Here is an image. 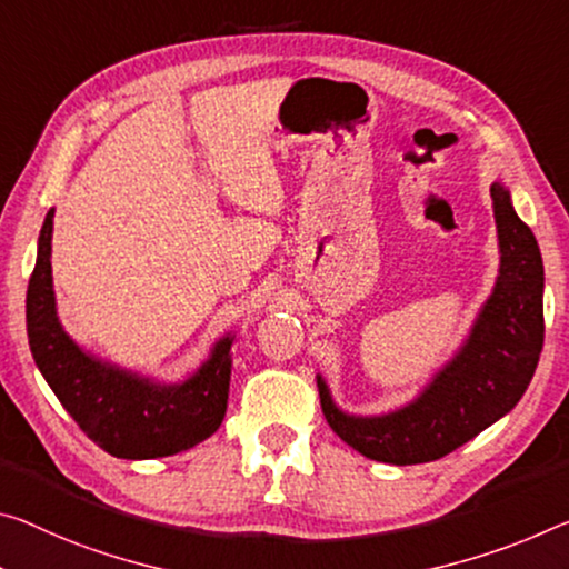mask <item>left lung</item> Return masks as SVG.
I'll return each instance as SVG.
<instances>
[{"instance_id":"obj_1","label":"left lung","mask_w":569,"mask_h":569,"mask_svg":"<svg viewBox=\"0 0 569 569\" xmlns=\"http://www.w3.org/2000/svg\"><path fill=\"white\" fill-rule=\"evenodd\" d=\"M499 278L458 355L405 408L359 418L333 405L317 377L323 418L359 453L380 463L438 461L503 418L535 377L545 345V266L537 238L513 212L509 189L491 184Z\"/></svg>"}]
</instances>
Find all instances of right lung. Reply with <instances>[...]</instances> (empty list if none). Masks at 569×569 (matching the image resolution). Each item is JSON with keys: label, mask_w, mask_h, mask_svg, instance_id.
<instances>
[{"label": "right lung", "mask_w": 569, "mask_h": 569, "mask_svg": "<svg viewBox=\"0 0 569 569\" xmlns=\"http://www.w3.org/2000/svg\"><path fill=\"white\" fill-rule=\"evenodd\" d=\"M52 218L38 240L27 286V337L34 365L80 430L106 453L129 461L174 456L220 428L230 392V347L222 337L207 362L179 385H159L80 349L58 319L52 291Z\"/></svg>", "instance_id": "add662e5"}]
</instances>
